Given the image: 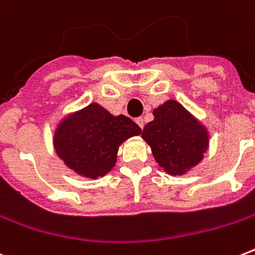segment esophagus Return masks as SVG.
<instances>
[{
    "label": "esophagus",
    "instance_id": "obj_1",
    "mask_svg": "<svg viewBox=\"0 0 255 255\" xmlns=\"http://www.w3.org/2000/svg\"><path fill=\"white\" fill-rule=\"evenodd\" d=\"M136 123L139 124V127L143 129V128H144V119H143V118H137V119H136Z\"/></svg>",
    "mask_w": 255,
    "mask_h": 255
}]
</instances>
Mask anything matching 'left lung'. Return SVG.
Returning a JSON list of instances; mask_svg holds the SVG:
<instances>
[{
	"mask_svg": "<svg viewBox=\"0 0 255 255\" xmlns=\"http://www.w3.org/2000/svg\"><path fill=\"white\" fill-rule=\"evenodd\" d=\"M153 115L141 136L160 167L170 174H182L200 163L208 148V135L201 124L174 100L156 108Z\"/></svg>",
	"mask_w": 255,
	"mask_h": 255,
	"instance_id": "left-lung-1",
	"label": "left lung"
}]
</instances>
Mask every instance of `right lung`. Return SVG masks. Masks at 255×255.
Returning <instances> with one entry per match:
<instances>
[{"label":"right lung","mask_w":255,"mask_h":255,"mask_svg":"<svg viewBox=\"0 0 255 255\" xmlns=\"http://www.w3.org/2000/svg\"><path fill=\"white\" fill-rule=\"evenodd\" d=\"M140 132L139 126L129 118L112 116L92 103L59 124L54 145L67 167L86 177L96 178L114 168L120 144Z\"/></svg>","instance_id":"add662e5"}]
</instances>
